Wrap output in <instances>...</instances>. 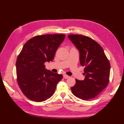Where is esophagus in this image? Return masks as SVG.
Returning a JSON list of instances; mask_svg holds the SVG:
<instances>
[{
    "instance_id": "obj_1",
    "label": "esophagus",
    "mask_w": 124,
    "mask_h": 124,
    "mask_svg": "<svg viewBox=\"0 0 124 124\" xmlns=\"http://www.w3.org/2000/svg\"><path fill=\"white\" fill-rule=\"evenodd\" d=\"M69 77V76H68V75H65V74L63 75V78H64V79H67V78H68Z\"/></svg>"
}]
</instances>
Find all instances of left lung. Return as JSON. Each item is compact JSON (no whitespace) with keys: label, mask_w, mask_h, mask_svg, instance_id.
I'll return each instance as SVG.
<instances>
[{"label":"left lung","mask_w":124,"mask_h":124,"mask_svg":"<svg viewBox=\"0 0 124 124\" xmlns=\"http://www.w3.org/2000/svg\"><path fill=\"white\" fill-rule=\"evenodd\" d=\"M68 38L80 53V63L85 67L83 80L76 79L71 87L73 94L83 100L93 99L109 82L110 64L103 49L93 39L81 35H69Z\"/></svg>","instance_id":"1"}]
</instances>
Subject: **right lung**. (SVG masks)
Returning <instances> with one entry per match:
<instances>
[{"mask_svg": "<svg viewBox=\"0 0 124 124\" xmlns=\"http://www.w3.org/2000/svg\"><path fill=\"white\" fill-rule=\"evenodd\" d=\"M63 34H47L31 38L23 46L16 62L17 81L24 95L32 101L43 102L54 94L63 76L45 69L52 61Z\"/></svg>", "mask_w": 124, "mask_h": 124, "instance_id": "right-lung-1", "label": "right lung"}]
</instances>
